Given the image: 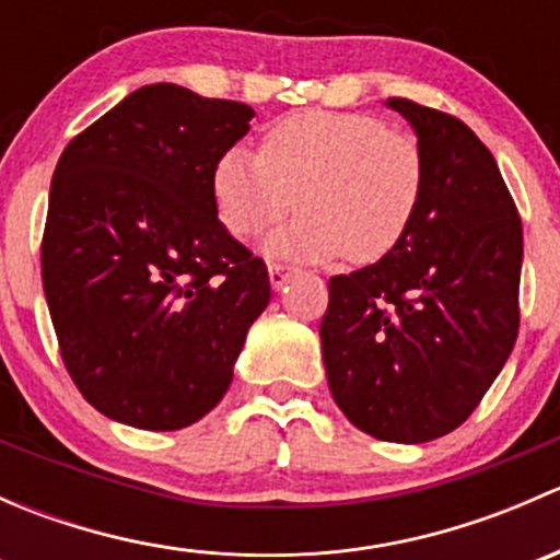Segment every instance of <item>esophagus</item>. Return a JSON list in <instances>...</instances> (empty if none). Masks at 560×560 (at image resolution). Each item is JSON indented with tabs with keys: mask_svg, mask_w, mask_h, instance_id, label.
<instances>
[{
	"mask_svg": "<svg viewBox=\"0 0 560 560\" xmlns=\"http://www.w3.org/2000/svg\"><path fill=\"white\" fill-rule=\"evenodd\" d=\"M295 273V268L292 265H284V262H270L268 265V276H270V287L273 290H281V287L290 281V276Z\"/></svg>",
	"mask_w": 560,
	"mask_h": 560,
	"instance_id": "1",
	"label": "esophagus"
}]
</instances>
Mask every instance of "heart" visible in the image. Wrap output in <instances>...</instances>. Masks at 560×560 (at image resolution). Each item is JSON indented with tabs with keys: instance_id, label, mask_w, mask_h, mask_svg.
Wrapping results in <instances>:
<instances>
[{
	"instance_id": "heart-1",
	"label": "heart",
	"mask_w": 560,
	"mask_h": 560,
	"mask_svg": "<svg viewBox=\"0 0 560 560\" xmlns=\"http://www.w3.org/2000/svg\"><path fill=\"white\" fill-rule=\"evenodd\" d=\"M211 186L235 238H254L298 206L295 222L268 241L270 254L376 262L420 211L425 160L411 135L371 113L312 110L273 124L259 154L224 151Z\"/></svg>"
}]
</instances>
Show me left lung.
Wrapping results in <instances>:
<instances>
[{"mask_svg": "<svg viewBox=\"0 0 560 560\" xmlns=\"http://www.w3.org/2000/svg\"><path fill=\"white\" fill-rule=\"evenodd\" d=\"M425 160L420 211L393 252L332 276L322 360L338 409L382 442L468 420L515 347L523 224L488 145L450 113L389 97Z\"/></svg>", "mask_w": 560, "mask_h": 560, "instance_id": "left-lung-1", "label": "left lung"}]
</instances>
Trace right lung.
I'll return each mask as SVG.
<instances>
[{
  "mask_svg": "<svg viewBox=\"0 0 560 560\" xmlns=\"http://www.w3.org/2000/svg\"><path fill=\"white\" fill-rule=\"evenodd\" d=\"M252 116L244 103L151 83L61 151L43 290L72 382L110 420L178 431L233 382L270 279L219 222L211 180Z\"/></svg>",
  "mask_w": 560,
  "mask_h": 560,
  "instance_id": "1",
  "label": "right lung"
}]
</instances>
